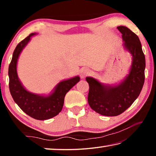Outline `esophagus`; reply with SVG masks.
Wrapping results in <instances>:
<instances>
[{
	"label": "esophagus",
	"mask_w": 156,
	"mask_h": 156,
	"mask_svg": "<svg viewBox=\"0 0 156 156\" xmlns=\"http://www.w3.org/2000/svg\"><path fill=\"white\" fill-rule=\"evenodd\" d=\"M89 73H90V72H89V70L88 69H82V71H81L80 77L82 79H84L87 76H88Z\"/></svg>",
	"instance_id": "1"
}]
</instances>
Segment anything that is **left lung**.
Masks as SVG:
<instances>
[{"label":"left lung","mask_w":156,"mask_h":156,"mask_svg":"<svg viewBox=\"0 0 156 156\" xmlns=\"http://www.w3.org/2000/svg\"><path fill=\"white\" fill-rule=\"evenodd\" d=\"M117 29L122 34L124 49L131 56L129 74L117 84H106L93 77L86 78L89 86V106L106 116L118 115L127 109L139 96L144 83L145 56L138 36L125 26Z\"/></svg>","instance_id":"8db88e82"}]
</instances>
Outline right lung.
<instances>
[{"label":"right lung","instance_id":"obj_1","mask_svg":"<svg viewBox=\"0 0 156 156\" xmlns=\"http://www.w3.org/2000/svg\"><path fill=\"white\" fill-rule=\"evenodd\" d=\"M36 34H30L16 47L9 66V87L14 102L26 114L34 119L44 120L54 117L61 112L66 94L80 81V77L76 76L60 81L48 95L36 94L27 90L18 76L17 62L20 53L31 41V36Z\"/></svg>","mask_w":156,"mask_h":156}]
</instances>
